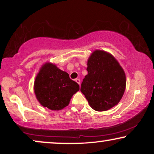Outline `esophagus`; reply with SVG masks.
I'll list each match as a JSON object with an SVG mask.
<instances>
[{"mask_svg":"<svg viewBox=\"0 0 154 154\" xmlns=\"http://www.w3.org/2000/svg\"><path fill=\"white\" fill-rule=\"evenodd\" d=\"M75 82H77V83H78V84L79 85V84H80V79H78V78L75 79Z\"/></svg>","mask_w":154,"mask_h":154,"instance_id":"esophagus-1","label":"esophagus"}]
</instances>
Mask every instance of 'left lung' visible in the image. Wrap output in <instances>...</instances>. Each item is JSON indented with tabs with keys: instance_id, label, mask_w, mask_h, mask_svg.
Returning <instances> with one entry per match:
<instances>
[{
	"instance_id": "1",
	"label": "left lung",
	"mask_w": 154,
	"mask_h": 154,
	"mask_svg": "<svg viewBox=\"0 0 154 154\" xmlns=\"http://www.w3.org/2000/svg\"><path fill=\"white\" fill-rule=\"evenodd\" d=\"M88 74L83 79L80 91L92 109L107 111L122 98L126 88L123 69L112 55L96 50L88 60Z\"/></svg>"
}]
</instances>
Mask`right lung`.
Here are the masks:
<instances>
[{
  "label": "right lung",
  "mask_w": 154,
  "mask_h": 154,
  "mask_svg": "<svg viewBox=\"0 0 154 154\" xmlns=\"http://www.w3.org/2000/svg\"><path fill=\"white\" fill-rule=\"evenodd\" d=\"M79 90V85L69 78L68 73L51 63L42 66L34 83L35 94L40 103L54 111L67 106Z\"/></svg>",
  "instance_id": "obj_1"
}]
</instances>
